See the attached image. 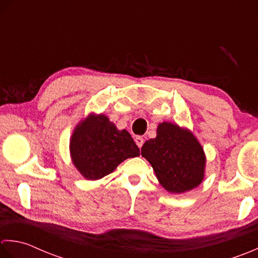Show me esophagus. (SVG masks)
I'll return each instance as SVG.
<instances>
[{"instance_id": "esophagus-1", "label": "esophagus", "mask_w": 258, "mask_h": 258, "mask_svg": "<svg viewBox=\"0 0 258 258\" xmlns=\"http://www.w3.org/2000/svg\"><path fill=\"white\" fill-rule=\"evenodd\" d=\"M135 141H136L137 146H138L139 148H141V147H143V145H144V143H145V139L141 136H138V137H136V138H135Z\"/></svg>"}]
</instances>
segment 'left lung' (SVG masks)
<instances>
[{"label":"left lung","instance_id":"left-lung-1","mask_svg":"<svg viewBox=\"0 0 258 258\" xmlns=\"http://www.w3.org/2000/svg\"><path fill=\"white\" fill-rule=\"evenodd\" d=\"M141 155L169 192L189 191L204 179L206 157L203 147L190 131L176 123H159L157 137L146 141Z\"/></svg>","mask_w":258,"mask_h":258}]
</instances>
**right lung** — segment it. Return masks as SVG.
<instances>
[{
	"mask_svg": "<svg viewBox=\"0 0 258 258\" xmlns=\"http://www.w3.org/2000/svg\"><path fill=\"white\" fill-rule=\"evenodd\" d=\"M73 165L89 180L101 179L127 158L140 155L127 130H118L104 114H90L79 123L70 140Z\"/></svg>",
	"mask_w": 258,
	"mask_h": 258,
	"instance_id": "1",
	"label": "right lung"
}]
</instances>
